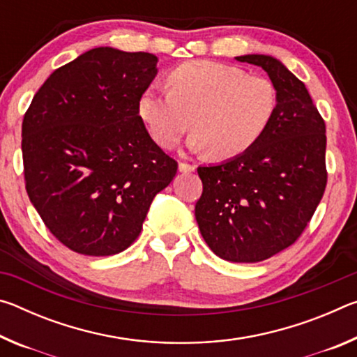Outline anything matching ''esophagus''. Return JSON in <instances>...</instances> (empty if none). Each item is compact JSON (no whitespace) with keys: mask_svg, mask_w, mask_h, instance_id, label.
Here are the masks:
<instances>
[{"mask_svg":"<svg viewBox=\"0 0 357 357\" xmlns=\"http://www.w3.org/2000/svg\"><path fill=\"white\" fill-rule=\"evenodd\" d=\"M179 172L192 173V172H195V165L187 164V162H179Z\"/></svg>","mask_w":357,"mask_h":357,"instance_id":"34e87169","label":"esophagus"}]
</instances>
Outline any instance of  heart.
Here are the masks:
<instances>
[{
	"instance_id": "obj_1",
	"label": "heart",
	"mask_w": 357,
	"mask_h": 357,
	"mask_svg": "<svg viewBox=\"0 0 357 357\" xmlns=\"http://www.w3.org/2000/svg\"><path fill=\"white\" fill-rule=\"evenodd\" d=\"M168 91L146 89L138 116L159 146L170 149L189 129L193 149L231 159L255 144L273 121L279 93L269 78L234 66L197 59L174 68Z\"/></svg>"
}]
</instances>
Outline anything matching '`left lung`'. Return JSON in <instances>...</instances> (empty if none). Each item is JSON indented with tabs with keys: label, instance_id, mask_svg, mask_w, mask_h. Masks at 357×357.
Returning a JSON list of instances; mask_svg holds the SVG:
<instances>
[{
	"label": "left lung",
	"instance_id": "obj_1",
	"mask_svg": "<svg viewBox=\"0 0 357 357\" xmlns=\"http://www.w3.org/2000/svg\"><path fill=\"white\" fill-rule=\"evenodd\" d=\"M263 68L279 105L252 148L220 165L198 167L203 183L195 219L217 257L258 263L294 244L328 184L326 124L305 84L275 58L238 56Z\"/></svg>",
	"mask_w": 357,
	"mask_h": 357
}]
</instances>
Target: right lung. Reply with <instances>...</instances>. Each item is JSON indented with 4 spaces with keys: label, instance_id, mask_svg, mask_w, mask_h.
<instances>
[{
    "label": "right lung",
    "instance_id": "1",
    "mask_svg": "<svg viewBox=\"0 0 357 357\" xmlns=\"http://www.w3.org/2000/svg\"><path fill=\"white\" fill-rule=\"evenodd\" d=\"M155 63L151 53L93 48L53 72L23 116L29 200L53 236L82 255L128 249L176 174L178 162L138 116Z\"/></svg>",
    "mask_w": 357,
    "mask_h": 357
}]
</instances>
